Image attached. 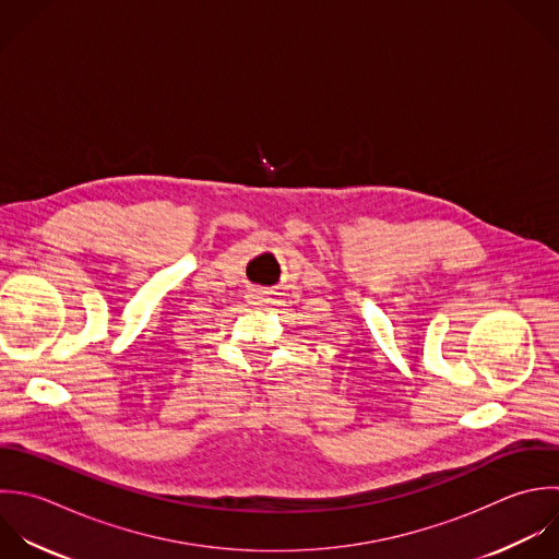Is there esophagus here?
Listing matches in <instances>:
<instances>
[{"mask_svg":"<svg viewBox=\"0 0 559 559\" xmlns=\"http://www.w3.org/2000/svg\"><path fill=\"white\" fill-rule=\"evenodd\" d=\"M248 300H250L252 305H261V302L267 300V292H265L263 287H252V289L248 292Z\"/></svg>","mask_w":559,"mask_h":559,"instance_id":"obj_1","label":"esophagus"}]
</instances>
